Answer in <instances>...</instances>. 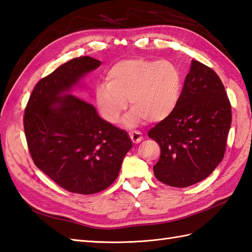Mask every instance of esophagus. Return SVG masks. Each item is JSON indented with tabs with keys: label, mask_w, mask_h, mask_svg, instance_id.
I'll list each match as a JSON object with an SVG mask.
<instances>
[{
	"label": "esophagus",
	"mask_w": 252,
	"mask_h": 252,
	"mask_svg": "<svg viewBox=\"0 0 252 252\" xmlns=\"http://www.w3.org/2000/svg\"><path fill=\"white\" fill-rule=\"evenodd\" d=\"M129 137L133 143H140L143 139L142 133L140 131H131L129 132Z\"/></svg>",
	"instance_id": "1"
}]
</instances>
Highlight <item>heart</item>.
I'll list each match as a JSON object with an SVG mask.
<instances>
[{
    "mask_svg": "<svg viewBox=\"0 0 252 252\" xmlns=\"http://www.w3.org/2000/svg\"><path fill=\"white\" fill-rule=\"evenodd\" d=\"M182 75L169 60L124 59L107 73V82L94 89V100L100 114L111 124L120 121L130 102L132 110L125 119L127 127L143 121L160 122L176 110L181 96Z\"/></svg>",
    "mask_w": 252,
    "mask_h": 252,
    "instance_id": "1",
    "label": "heart"
}]
</instances>
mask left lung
Masks as SVG:
<instances>
[{
	"mask_svg": "<svg viewBox=\"0 0 252 252\" xmlns=\"http://www.w3.org/2000/svg\"><path fill=\"white\" fill-rule=\"evenodd\" d=\"M231 123V103L220 77L192 60L176 110L148 133L160 147L153 167L156 179L175 188L204 180L224 156Z\"/></svg>",
	"mask_w": 252,
	"mask_h": 252,
	"instance_id": "left-lung-1",
	"label": "left lung"
}]
</instances>
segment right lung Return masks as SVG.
I'll list each match as a JSON object with an SVG mask.
<instances>
[{"instance_id":"1","label":"right lung","mask_w":252,"mask_h":252,"mask_svg":"<svg viewBox=\"0 0 252 252\" xmlns=\"http://www.w3.org/2000/svg\"><path fill=\"white\" fill-rule=\"evenodd\" d=\"M101 61L88 56L58 66L33 89L25 112V133L32 159L52 180L72 193L109 188L132 147L128 133L75 97L82 80Z\"/></svg>"}]
</instances>
